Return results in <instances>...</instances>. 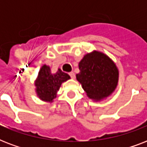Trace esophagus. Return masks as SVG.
Segmentation results:
<instances>
[{"mask_svg":"<svg viewBox=\"0 0 147 147\" xmlns=\"http://www.w3.org/2000/svg\"><path fill=\"white\" fill-rule=\"evenodd\" d=\"M69 75L70 76V77H71V78H75V77H76V76H75V73H74L73 71H71V72H69Z\"/></svg>","mask_w":147,"mask_h":147,"instance_id":"obj_1","label":"esophagus"}]
</instances>
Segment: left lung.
<instances>
[{
    "label": "left lung",
    "instance_id": "left-lung-1",
    "mask_svg": "<svg viewBox=\"0 0 147 147\" xmlns=\"http://www.w3.org/2000/svg\"><path fill=\"white\" fill-rule=\"evenodd\" d=\"M76 78L90 98L100 100L114 92L118 81V70L110 58L99 52L87 54L78 65Z\"/></svg>",
    "mask_w": 147,
    "mask_h": 147
}]
</instances>
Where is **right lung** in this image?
Wrapping results in <instances>:
<instances>
[{
	"mask_svg": "<svg viewBox=\"0 0 147 147\" xmlns=\"http://www.w3.org/2000/svg\"><path fill=\"white\" fill-rule=\"evenodd\" d=\"M69 78L70 76L60 69H58L56 73L52 74L50 68L44 65L39 71L35 84L38 96L43 100L52 101L56 97V92L61 84Z\"/></svg>",
	"mask_w": 147,
	"mask_h": 147,
	"instance_id": "1",
	"label": "right lung"
}]
</instances>
